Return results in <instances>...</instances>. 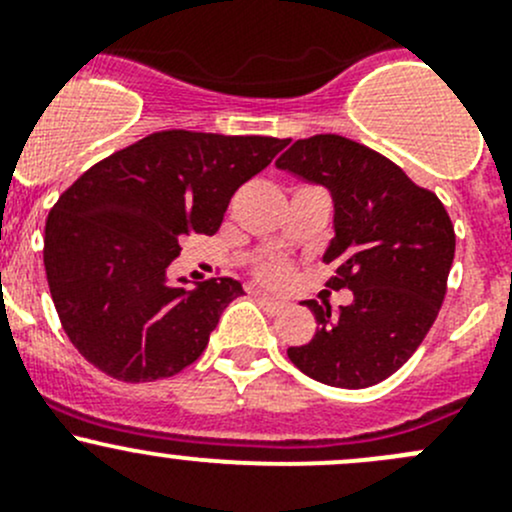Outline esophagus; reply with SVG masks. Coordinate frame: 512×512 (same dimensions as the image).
Returning <instances> with one entry per match:
<instances>
[{"label": "esophagus", "mask_w": 512, "mask_h": 512, "mask_svg": "<svg viewBox=\"0 0 512 512\" xmlns=\"http://www.w3.org/2000/svg\"><path fill=\"white\" fill-rule=\"evenodd\" d=\"M254 296H256V301L261 303L263 308H266V311H271V313H276V311H281L283 306H286V303L283 301H278V298H273V296H268V293H261V291H254Z\"/></svg>", "instance_id": "esophagus-1"}]
</instances>
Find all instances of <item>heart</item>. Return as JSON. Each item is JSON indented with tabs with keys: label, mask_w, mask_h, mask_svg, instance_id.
I'll list each match as a JSON object with an SVG mask.
<instances>
[{
	"label": "heart",
	"mask_w": 512,
	"mask_h": 512,
	"mask_svg": "<svg viewBox=\"0 0 512 512\" xmlns=\"http://www.w3.org/2000/svg\"><path fill=\"white\" fill-rule=\"evenodd\" d=\"M258 278L273 283V286H281V283L288 281V266L281 261H266L258 266Z\"/></svg>",
	"instance_id": "heart-1"
}]
</instances>
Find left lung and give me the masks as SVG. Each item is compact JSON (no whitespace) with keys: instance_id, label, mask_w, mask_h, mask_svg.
<instances>
[{"instance_id":"obj_1","label":"left lung","mask_w":512,"mask_h":512,"mask_svg":"<svg viewBox=\"0 0 512 512\" xmlns=\"http://www.w3.org/2000/svg\"><path fill=\"white\" fill-rule=\"evenodd\" d=\"M276 166L331 191L333 239L323 261L336 273L328 286L353 291L336 313L303 301L316 336L288 348V358L326 386H376L416 353L438 316L455 256L448 211L401 166L346 136L293 141Z\"/></svg>"}]
</instances>
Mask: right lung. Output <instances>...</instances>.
<instances>
[{"mask_svg":"<svg viewBox=\"0 0 512 512\" xmlns=\"http://www.w3.org/2000/svg\"><path fill=\"white\" fill-rule=\"evenodd\" d=\"M273 136L156 131L84 171L49 211L44 268L64 333L106 376H176L204 353L234 278L169 281L191 234H216L241 184L286 146Z\"/></svg>","mask_w":512,"mask_h":512,"instance_id":"add662e5","label":"right lung"}]
</instances>
